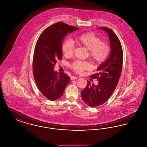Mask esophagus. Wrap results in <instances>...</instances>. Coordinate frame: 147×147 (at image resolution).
Returning a JSON list of instances; mask_svg holds the SVG:
<instances>
[{
	"instance_id": "1",
	"label": "esophagus",
	"mask_w": 147,
	"mask_h": 147,
	"mask_svg": "<svg viewBox=\"0 0 147 147\" xmlns=\"http://www.w3.org/2000/svg\"><path fill=\"white\" fill-rule=\"evenodd\" d=\"M79 78L78 77H76V76H72V77L70 78V79L71 80H76V79H78Z\"/></svg>"
}]
</instances>
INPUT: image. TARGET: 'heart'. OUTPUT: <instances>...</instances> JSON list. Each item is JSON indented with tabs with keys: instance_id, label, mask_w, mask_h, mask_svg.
Instances as JSON below:
<instances>
[{
	"instance_id": "1",
	"label": "heart",
	"mask_w": 147,
	"mask_h": 147,
	"mask_svg": "<svg viewBox=\"0 0 147 147\" xmlns=\"http://www.w3.org/2000/svg\"><path fill=\"white\" fill-rule=\"evenodd\" d=\"M77 43L88 49L89 56L95 63H103L107 59L110 52L109 45L102 41L101 39L93 32H87L78 36L76 38ZM74 44L70 39H67L62 43V51L64 56H73ZM71 69L76 73H82L84 70L90 68L89 62L80 60L75 61L70 65Z\"/></svg>"
}]
</instances>
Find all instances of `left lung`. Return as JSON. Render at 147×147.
I'll use <instances>...</instances> for the list:
<instances>
[{
	"instance_id": "1",
	"label": "left lung",
	"mask_w": 147,
	"mask_h": 147,
	"mask_svg": "<svg viewBox=\"0 0 147 147\" xmlns=\"http://www.w3.org/2000/svg\"><path fill=\"white\" fill-rule=\"evenodd\" d=\"M99 28L107 33L111 50L108 58L98 67V73L90 76L91 78L97 79L98 85H91L88 81L87 85L81 91L83 100L90 107L104 104L111 96L119 83L123 63L122 48L117 36L110 28Z\"/></svg>"
}]
</instances>
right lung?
I'll return each mask as SVG.
<instances>
[{
	"mask_svg": "<svg viewBox=\"0 0 147 147\" xmlns=\"http://www.w3.org/2000/svg\"><path fill=\"white\" fill-rule=\"evenodd\" d=\"M79 28L63 22H57L45 30L35 46L33 74L36 85L42 94L51 101L63 95L70 78L63 72L54 70L57 61L62 59V45L64 37Z\"/></svg>",
	"mask_w": 147,
	"mask_h": 147,
	"instance_id": "obj_1",
	"label": "right lung"
}]
</instances>
